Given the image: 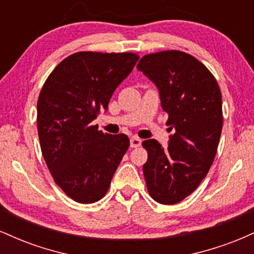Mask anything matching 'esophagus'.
Returning a JSON list of instances; mask_svg holds the SVG:
<instances>
[{"mask_svg": "<svg viewBox=\"0 0 254 254\" xmlns=\"http://www.w3.org/2000/svg\"><path fill=\"white\" fill-rule=\"evenodd\" d=\"M141 143H142V141H141V138H138V137L133 136L130 138V147L131 148H138L139 145H141Z\"/></svg>", "mask_w": 254, "mask_h": 254, "instance_id": "34e87169", "label": "esophagus"}]
</instances>
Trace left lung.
Here are the masks:
<instances>
[{"label":"left lung","mask_w":254,"mask_h":254,"mask_svg":"<svg viewBox=\"0 0 254 254\" xmlns=\"http://www.w3.org/2000/svg\"><path fill=\"white\" fill-rule=\"evenodd\" d=\"M159 88L167 125L174 129L167 148L145 139L143 174L150 197L176 204L208 174L223 125L222 95L216 78L197 58L178 50L144 55L137 64Z\"/></svg>","instance_id":"left-lung-1"}]
</instances>
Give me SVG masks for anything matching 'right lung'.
<instances>
[{
  "label": "right lung",
  "mask_w": 254,
  "mask_h": 254,
  "mask_svg": "<svg viewBox=\"0 0 254 254\" xmlns=\"http://www.w3.org/2000/svg\"><path fill=\"white\" fill-rule=\"evenodd\" d=\"M139 56L132 52L80 51L46 78L37 103L40 148L55 183L75 202L100 200L130 145L124 133L110 135L92 122Z\"/></svg>",
  "instance_id": "1"
}]
</instances>
